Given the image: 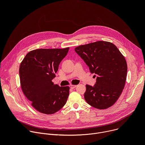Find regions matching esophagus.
Returning <instances> with one entry per match:
<instances>
[{
	"label": "esophagus",
	"mask_w": 145,
	"mask_h": 145,
	"mask_svg": "<svg viewBox=\"0 0 145 145\" xmlns=\"http://www.w3.org/2000/svg\"><path fill=\"white\" fill-rule=\"evenodd\" d=\"M76 86H76V85H70L69 86V87L71 88H72V89H74V88H75L76 87Z\"/></svg>",
	"instance_id": "1"
}]
</instances>
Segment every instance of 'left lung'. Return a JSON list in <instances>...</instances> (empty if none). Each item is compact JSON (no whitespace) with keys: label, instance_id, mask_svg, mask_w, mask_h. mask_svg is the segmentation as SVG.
<instances>
[{"label":"left lung","instance_id":"1","mask_svg":"<svg viewBox=\"0 0 145 145\" xmlns=\"http://www.w3.org/2000/svg\"><path fill=\"white\" fill-rule=\"evenodd\" d=\"M74 50L91 73L97 76L93 86L86 85V101L100 110L114 105L125 85L127 65L125 57L114 44L106 41L80 45Z\"/></svg>","mask_w":145,"mask_h":145}]
</instances>
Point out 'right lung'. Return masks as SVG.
<instances>
[{
  "instance_id": "right-lung-1",
  "label": "right lung",
  "mask_w": 145,
  "mask_h": 145,
  "mask_svg": "<svg viewBox=\"0 0 145 145\" xmlns=\"http://www.w3.org/2000/svg\"><path fill=\"white\" fill-rule=\"evenodd\" d=\"M69 48L40 49L29 52L19 67L22 91L38 111L52 114L65 105L69 87H59L52 80Z\"/></svg>"
}]
</instances>
